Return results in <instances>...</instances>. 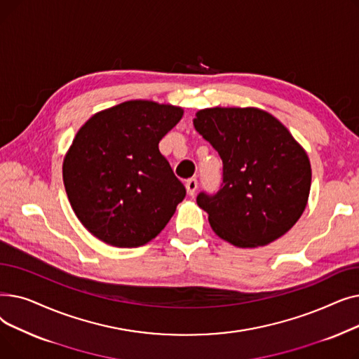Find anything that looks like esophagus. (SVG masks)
I'll list each match as a JSON object with an SVG mask.
<instances>
[{"mask_svg":"<svg viewBox=\"0 0 359 359\" xmlns=\"http://www.w3.org/2000/svg\"><path fill=\"white\" fill-rule=\"evenodd\" d=\"M196 189H198V182H196V179H189L186 182V191H187V195L189 196H194L195 195V192H196Z\"/></svg>","mask_w":359,"mask_h":359,"instance_id":"esophagus-1","label":"esophagus"}]
</instances>
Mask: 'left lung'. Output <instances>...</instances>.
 <instances>
[{
  "mask_svg": "<svg viewBox=\"0 0 359 359\" xmlns=\"http://www.w3.org/2000/svg\"><path fill=\"white\" fill-rule=\"evenodd\" d=\"M194 126L222 160L221 189L199 194L214 233L253 249L288 233L303 215L311 186L306 149L271 113L257 107H208Z\"/></svg>",
  "mask_w": 359,
  "mask_h": 359,
  "instance_id": "left-lung-1",
  "label": "left lung"
}]
</instances>
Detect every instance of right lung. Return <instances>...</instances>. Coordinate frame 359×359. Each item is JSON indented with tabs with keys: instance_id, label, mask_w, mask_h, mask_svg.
I'll use <instances>...</instances> for the list:
<instances>
[{
	"instance_id": "obj_1",
	"label": "right lung",
	"mask_w": 359,
	"mask_h": 359,
	"mask_svg": "<svg viewBox=\"0 0 359 359\" xmlns=\"http://www.w3.org/2000/svg\"><path fill=\"white\" fill-rule=\"evenodd\" d=\"M182 116L179 106L128 100L97 111L79 129L62 177L71 208L94 237L140 248L173 217L186 189L158 142Z\"/></svg>"
}]
</instances>
